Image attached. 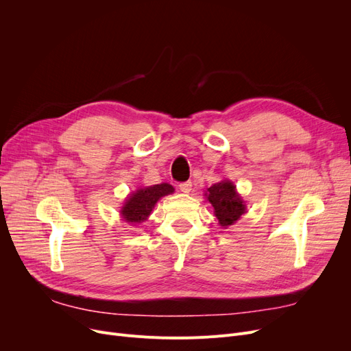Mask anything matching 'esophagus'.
I'll return each instance as SVG.
<instances>
[{"instance_id":"34e87169","label":"esophagus","mask_w":351,"mask_h":351,"mask_svg":"<svg viewBox=\"0 0 351 351\" xmlns=\"http://www.w3.org/2000/svg\"><path fill=\"white\" fill-rule=\"evenodd\" d=\"M179 189H180V192H183V193H189V192L192 191V182H191V180L182 182L180 185H179Z\"/></svg>"}]
</instances>
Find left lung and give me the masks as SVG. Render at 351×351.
<instances>
[{"label": "left lung", "instance_id": "8db88e82", "mask_svg": "<svg viewBox=\"0 0 351 351\" xmlns=\"http://www.w3.org/2000/svg\"><path fill=\"white\" fill-rule=\"evenodd\" d=\"M205 196L215 209L219 225L228 228L234 225L242 215L246 213V205L242 196L237 193L233 182L229 179L220 180L205 192Z\"/></svg>", "mask_w": 351, "mask_h": 351}]
</instances>
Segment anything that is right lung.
Wrapping results in <instances>:
<instances>
[{"label":"right lung","instance_id":"obj_1","mask_svg":"<svg viewBox=\"0 0 351 351\" xmlns=\"http://www.w3.org/2000/svg\"><path fill=\"white\" fill-rule=\"evenodd\" d=\"M173 186L169 183H159V185L138 189L126 197V202L121 209L122 219L132 225L145 222L155 208L156 202L166 195L173 193Z\"/></svg>","mask_w":351,"mask_h":351}]
</instances>
